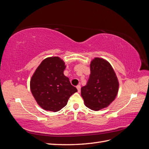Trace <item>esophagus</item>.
I'll list each match as a JSON object with an SVG mask.
<instances>
[{
    "instance_id": "1",
    "label": "esophagus",
    "mask_w": 149,
    "mask_h": 149,
    "mask_svg": "<svg viewBox=\"0 0 149 149\" xmlns=\"http://www.w3.org/2000/svg\"><path fill=\"white\" fill-rule=\"evenodd\" d=\"M76 88H77V89H78V92L80 93V91H81V86L80 85L76 86Z\"/></svg>"
}]
</instances>
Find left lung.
<instances>
[{
	"instance_id": "8db88e82",
	"label": "left lung",
	"mask_w": 149,
	"mask_h": 149,
	"mask_svg": "<svg viewBox=\"0 0 149 149\" xmlns=\"http://www.w3.org/2000/svg\"><path fill=\"white\" fill-rule=\"evenodd\" d=\"M91 74L86 85L81 89L85 105L93 111L106 107L118 94L119 82L111 65L106 60L95 58L90 65Z\"/></svg>"
}]
</instances>
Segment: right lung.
I'll return each mask as SVG.
<instances>
[{
    "mask_svg": "<svg viewBox=\"0 0 149 149\" xmlns=\"http://www.w3.org/2000/svg\"><path fill=\"white\" fill-rule=\"evenodd\" d=\"M65 63L57 56L42 61L30 80V89L38 105L43 109L57 112L66 104L78 90L63 74Z\"/></svg>",
    "mask_w": 149,
    "mask_h": 149,
    "instance_id": "right-lung-1",
    "label": "right lung"
}]
</instances>
